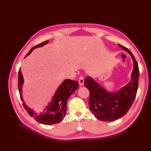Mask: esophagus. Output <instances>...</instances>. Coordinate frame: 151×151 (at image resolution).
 <instances>
[{
    "label": "esophagus",
    "instance_id": "34e87169",
    "mask_svg": "<svg viewBox=\"0 0 151 151\" xmlns=\"http://www.w3.org/2000/svg\"><path fill=\"white\" fill-rule=\"evenodd\" d=\"M79 83L80 86H83L84 83V77H80L79 79Z\"/></svg>",
    "mask_w": 151,
    "mask_h": 151
}]
</instances>
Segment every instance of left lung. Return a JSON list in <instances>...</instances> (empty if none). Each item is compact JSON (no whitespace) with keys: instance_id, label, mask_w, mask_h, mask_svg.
<instances>
[{"instance_id":"1","label":"left lung","mask_w":151,"mask_h":151,"mask_svg":"<svg viewBox=\"0 0 151 151\" xmlns=\"http://www.w3.org/2000/svg\"><path fill=\"white\" fill-rule=\"evenodd\" d=\"M118 45L129 53L133 60L134 69L129 83L116 92L110 93L90 77H87L84 81V86L89 91V106L91 111L98 119L104 122L115 121L124 116L133 104L138 89V63L129 49Z\"/></svg>"}]
</instances>
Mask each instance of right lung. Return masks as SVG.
<instances>
[{
    "instance_id": "1",
    "label": "right lung",
    "mask_w": 151,
    "mask_h": 151,
    "mask_svg": "<svg viewBox=\"0 0 151 151\" xmlns=\"http://www.w3.org/2000/svg\"><path fill=\"white\" fill-rule=\"evenodd\" d=\"M48 43V40L36 45L29 50V52L27 53L25 57L29 55L34 49L42 47ZM23 83V76L22 75L20 68L19 74H18V89H19L20 98L21 101H23L22 104L31 116L33 117L35 120L45 125L55 124V123H60L63 119L66 114L67 100L70 98L72 94L79 88V83L77 81L70 79L64 80L57 89L52 98V100L48 104V106H47L45 110L40 115H38L33 109L28 108L24 102L22 96V88Z\"/></svg>"
}]
</instances>
